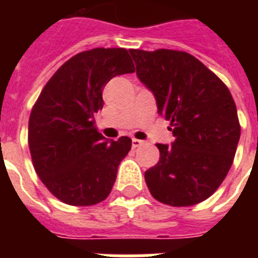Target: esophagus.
<instances>
[{"mask_svg": "<svg viewBox=\"0 0 258 258\" xmlns=\"http://www.w3.org/2000/svg\"><path fill=\"white\" fill-rule=\"evenodd\" d=\"M143 143H145V141H139V139H135V138L133 139V147H134V149H137V147L142 146Z\"/></svg>", "mask_w": 258, "mask_h": 258, "instance_id": "1", "label": "esophagus"}]
</instances>
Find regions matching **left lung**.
<instances>
[{"label":"left lung","mask_w":258,"mask_h":258,"mask_svg":"<svg viewBox=\"0 0 258 258\" xmlns=\"http://www.w3.org/2000/svg\"><path fill=\"white\" fill-rule=\"evenodd\" d=\"M139 80L153 91L158 113L170 121L171 146L145 172L151 196L170 206L208 200L232 167L241 125L232 93L187 52L130 49Z\"/></svg>","instance_id":"obj_1"}]
</instances>
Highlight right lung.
Instances as JSON below:
<instances>
[{"label":"right lung","mask_w":258,"mask_h":258,"mask_svg":"<svg viewBox=\"0 0 258 258\" xmlns=\"http://www.w3.org/2000/svg\"><path fill=\"white\" fill-rule=\"evenodd\" d=\"M135 72L124 48H95L75 54L42 88L29 116L28 143L34 170L57 200L91 206L109 196L131 139L105 141L93 113L103 89L117 75Z\"/></svg>","instance_id":"add662e5"}]
</instances>
